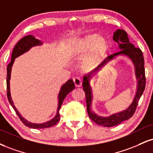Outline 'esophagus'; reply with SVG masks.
<instances>
[{
	"label": "esophagus",
	"instance_id": "esophagus-1",
	"mask_svg": "<svg viewBox=\"0 0 153 153\" xmlns=\"http://www.w3.org/2000/svg\"><path fill=\"white\" fill-rule=\"evenodd\" d=\"M73 82H74L75 85L76 86V87H80L82 84L81 78H80V77H78V76L73 78Z\"/></svg>",
	"mask_w": 153,
	"mask_h": 153
}]
</instances>
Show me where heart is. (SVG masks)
<instances>
[{
  "label": "heart",
  "instance_id": "obj_1",
  "mask_svg": "<svg viewBox=\"0 0 153 153\" xmlns=\"http://www.w3.org/2000/svg\"><path fill=\"white\" fill-rule=\"evenodd\" d=\"M105 40L103 37L98 36L97 34H91L85 36L76 45V51L78 53L85 52L93 47L95 54L100 53L103 51Z\"/></svg>",
  "mask_w": 153,
  "mask_h": 153
}]
</instances>
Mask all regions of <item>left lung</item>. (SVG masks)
I'll return each mask as SVG.
<instances>
[{
    "label": "left lung",
    "instance_id": "obj_1",
    "mask_svg": "<svg viewBox=\"0 0 153 153\" xmlns=\"http://www.w3.org/2000/svg\"><path fill=\"white\" fill-rule=\"evenodd\" d=\"M113 40L116 43H118L119 48L121 49L119 52L114 54L110 55L108 56L96 68L92 71V73L93 72H96L97 70H99L101 67H102L105 64L110 60L113 59L119 55H125V56H128L131 59L133 62L134 65L135 67V74L137 79V93L134 98L133 101L131 105L128 107V108L124 111L120 112V113L113 114L110 115V117H103L97 115L94 113H92L91 110L92 98V90L90 85L89 80L91 78V74L88 75H85L83 77V82H82V87H83V91L85 93V99H86V104H87V110L89 117L93 122L99 125V126L103 127H113L117 125L120 124L123 121L127 120L130 118L135 113L136 108H137V105L143 91H145V67H144V58H143V53L142 51L138 48H135L129 42V39L128 38L126 31L123 30H117L114 33Z\"/></svg>",
    "mask_w": 153,
    "mask_h": 153
}]
</instances>
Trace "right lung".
<instances>
[{
  "mask_svg": "<svg viewBox=\"0 0 153 153\" xmlns=\"http://www.w3.org/2000/svg\"><path fill=\"white\" fill-rule=\"evenodd\" d=\"M42 43L38 40V39H36L33 36L29 35V36H26L23 37L22 39H21L18 42L17 44L16 45V46L14 47L13 50L12 52V56H11V61L10 62V63L8 65L7 67V78H6V84H7V97H8V101L10 102V104L11 105L15 111H16V114L18 115V117L20 120L22 121V123L25 125V126L29 127L30 128H33V129H41V128H50V127H52L58 123L59 120H60V114H59V110L60 109V107L63 102L64 99L65 98V97L67 96V95L70 92L73 91L75 88V85L73 82V80H69L65 82L63 85L62 86L61 89H60V93L58 95V111H57L56 115L55 116L54 118H53L51 120L48 121V122L45 123H41V124H36V123H32L30 122H28L26 120L24 119L23 117L21 116V115L18 113L17 109L16 108V107L14 106L13 102L11 96H10V73H11V68L12 65L13 64L15 58H16L21 55L23 54L24 53L27 52L28 50L30 49V48L33 46H36V45H41Z\"/></svg>",
  "mask_w": 153,
  "mask_h": 153,
  "instance_id": "obj_1",
  "label": "right lung"
}]
</instances>
